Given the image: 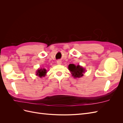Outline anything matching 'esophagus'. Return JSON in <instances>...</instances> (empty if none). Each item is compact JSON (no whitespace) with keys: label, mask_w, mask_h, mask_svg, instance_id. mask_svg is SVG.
Wrapping results in <instances>:
<instances>
[{"label":"esophagus","mask_w":123,"mask_h":123,"mask_svg":"<svg viewBox=\"0 0 123 123\" xmlns=\"http://www.w3.org/2000/svg\"><path fill=\"white\" fill-rule=\"evenodd\" d=\"M57 64H59V65L62 64V62H61V61L58 60V61H57Z\"/></svg>","instance_id":"esophagus-1"}]
</instances>
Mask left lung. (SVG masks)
Listing matches in <instances>:
<instances>
[{"mask_svg":"<svg viewBox=\"0 0 123 123\" xmlns=\"http://www.w3.org/2000/svg\"><path fill=\"white\" fill-rule=\"evenodd\" d=\"M69 70L71 72L72 75L75 78H80L83 75L85 69L80 65L75 66L74 64H70L68 66Z\"/></svg>","mask_w":123,"mask_h":123,"instance_id":"left-lung-1","label":"left lung"}]
</instances>
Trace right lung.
<instances>
[{
    "instance_id": "obj_1",
    "label": "right lung",
    "mask_w": 123,
    "mask_h": 123,
    "mask_svg": "<svg viewBox=\"0 0 123 123\" xmlns=\"http://www.w3.org/2000/svg\"><path fill=\"white\" fill-rule=\"evenodd\" d=\"M47 73V70L46 69H40L38 70L36 72V75H38L39 77H42L46 75Z\"/></svg>"
}]
</instances>
